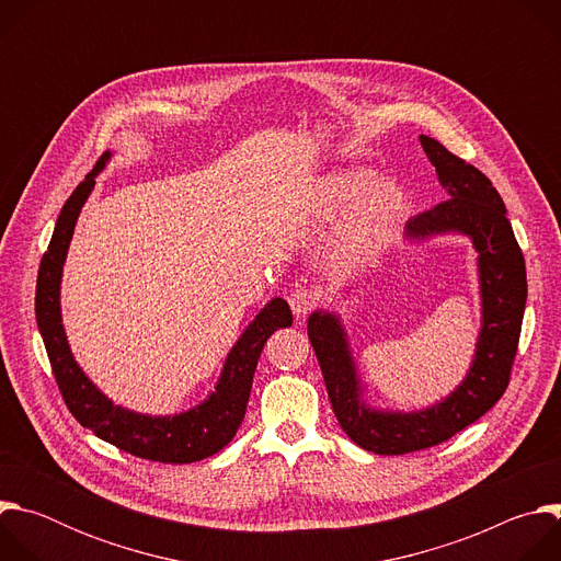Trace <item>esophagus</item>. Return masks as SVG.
<instances>
[{"instance_id":"obj_1","label":"esophagus","mask_w":561,"mask_h":561,"mask_svg":"<svg viewBox=\"0 0 561 561\" xmlns=\"http://www.w3.org/2000/svg\"><path fill=\"white\" fill-rule=\"evenodd\" d=\"M317 299H319L317 293L310 288H295L288 295V304H290L295 317H306L317 306Z\"/></svg>"}]
</instances>
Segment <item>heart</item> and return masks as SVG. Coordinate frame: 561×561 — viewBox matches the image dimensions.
<instances>
[{
	"instance_id": "heart-1",
	"label": "heart",
	"mask_w": 561,
	"mask_h": 561,
	"mask_svg": "<svg viewBox=\"0 0 561 561\" xmlns=\"http://www.w3.org/2000/svg\"><path fill=\"white\" fill-rule=\"evenodd\" d=\"M357 194L360 197L335 239V253L353 262L381 251L411 208V197L402 184L394 180L370 182L368 171H346L327 178L317 188V206L322 213H333L353 202Z\"/></svg>"
}]
</instances>
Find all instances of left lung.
<instances>
[{
  "label": "left lung",
  "mask_w": 561,
  "mask_h": 561,
  "mask_svg": "<svg viewBox=\"0 0 561 561\" xmlns=\"http://www.w3.org/2000/svg\"><path fill=\"white\" fill-rule=\"evenodd\" d=\"M426 157L448 199L409 219L407 239L459 232L477 251L482 331L463 381L442 402L424 411H377L362 399V383L340 314L314 310L308 317V340L317 355L331 407L344 433L364 450L404 455L450 439L489 413L504 394L526 308V266L493 182L428 135H420Z\"/></svg>",
  "instance_id": "8db88e82"
}]
</instances>
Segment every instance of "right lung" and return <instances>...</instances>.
<instances>
[{"instance_id":"1","label":"right lung","mask_w":561,"mask_h":561,"mask_svg":"<svg viewBox=\"0 0 561 561\" xmlns=\"http://www.w3.org/2000/svg\"><path fill=\"white\" fill-rule=\"evenodd\" d=\"M111 150L100 157L95 169L72 191L57 217L53 239L37 273V327L59 392L79 424L93 431L100 439L141 459L164 463L199 461L219 453L234 437L247 415L253 375L262 348L277 329H288L293 324V312L282 297L271 299L260 310L242 337L230 348L215 390L199 407L167 417L141 415L115 407L113 399H108L75 362L64 333L59 306L61 271L77 217L82 213L84 202L95 188V178L104 171Z\"/></svg>"}]
</instances>
